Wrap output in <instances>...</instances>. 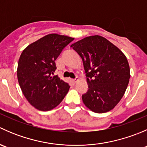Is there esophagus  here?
<instances>
[{
  "instance_id": "1",
  "label": "esophagus",
  "mask_w": 147,
  "mask_h": 147,
  "mask_svg": "<svg viewBox=\"0 0 147 147\" xmlns=\"http://www.w3.org/2000/svg\"><path fill=\"white\" fill-rule=\"evenodd\" d=\"M80 80V78H78V77H76V78L73 80V82H77L78 80Z\"/></svg>"
}]
</instances>
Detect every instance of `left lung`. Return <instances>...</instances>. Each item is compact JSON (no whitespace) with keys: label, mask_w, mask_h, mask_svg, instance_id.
Listing matches in <instances>:
<instances>
[{"label":"left lung","mask_w":147,"mask_h":147,"mask_svg":"<svg viewBox=\"0 0 147 147\" xmlns=\"http://www.w3.org/2000/svg\"><path fill=\"white\" fill-rule=\"evenodd\" d=\"M71 47L82 57L88 84L82 94L84 105L96 113L115 108L124 94L130 69L124 53L100 35L84 38Z\"/></svg>","instance_id":"8db88e82"}]
</instances>
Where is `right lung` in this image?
Wrapping results in <instances>:
<instances>
[{"label":"right lung","instance_id":"obj_1","mask_svg":"<svg viewBox=\"0 0 147 147\" xmlns=\"http://www.w3.org/2000/svg\"><path fill=\"white\" fill-rule=\"evenodd\" d=\"M73 38L49 34L29 45L18 60V80L31 105L40 111L54 109L64 99L68 83L54 75L55 60Z\"/></svg>","mask_w":147,"mask_h":147}]
</instances>
